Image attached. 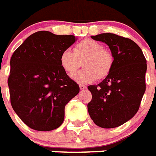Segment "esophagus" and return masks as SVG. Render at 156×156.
<instances>
[{
	"mask_svg": "<svg viewBox=\"0 0 156 156\" xmlns=\"http://www.w3.org/2000/svg\"><path fill=\"white\" fill-rule=\"evenodd\" d=\"M80 90H84V89L87 88V87L84 84H80Z\"/></svg>",
	"mask_w": 156,
	"mask_h": 156,
	"instance_id": "34e87169",
	"label": "esophagus"
}]
</instances>
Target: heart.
<instances>
[{"label": "heart", "mask_w": 156, "mask_h": 156, "mask_svg": "<svg viewBox=\"0 0 156 156\" xmlns=\"http://www.w3.org/2000/svg\"><path fill=\"white\" fill-rule=\"evenodd\" d=\"M84 69L72 75V78L80 84H88L96 80L106 78L113 69L114 58L104 46L93 39H84L75 45L74 51L65 49L59 57L60 65L71 75L80 67Z\"/></svg>", "instance_id": "heart-1"}]
</instances>
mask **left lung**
I'll return each instance as SVG.
<instances>
[{
    "label": "left lung",
    "mask_w": 156,
    "mask_h": 156,
    "mask_svg": "<svg viewBox=\"0 0 156 156\" xmlns=\"http://www.w3.org/2000/svg\"><path fill=\"white\" fill-rule=\"evenodd\" d=\"M91 38L109 46L114 63L103 81L88 87L92 93L88 113L100 127H118L139 110L146 90L147 60L141 48L129 38L111 33Z\"/></svg>",
    "instance_id": "8db88e82"
}]
</instances>
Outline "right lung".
I'll use <instances>...</instances> for the list:
<instances>
[{
	"label": "right lung",
	"instance_id": "add662e5",
	"mask_svg": "<svg viewBox=\"0 0 156 156\" xmlns=\"http://www.w3.org/2000/svg\"><path fill=\"white\" fill-rule=\"evenodd\" d=\"M76 40L74 35L38 31L13 52L8 78L11 105L31 129L49 131L60 126L65 105L79 93V85L59 62L62 51Z\"/></svg>",
	"mask_w": 156,
	"mask_h": 156
}]
</instances>
